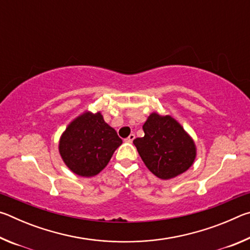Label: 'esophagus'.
Instances as JSON below:
<instances>
[{
  "label": "esophagus",
  "instance_id": "1",
  "mask_svg": "<svg viewBox=\"0 0 250 250\" xmlns=\"http://www.w3.org/2000/svg\"><path fill=\"white\" fill-rule=\"evenodd\" d=\"M134 138H135V135H134L133 133H131V134L129 135V137L125 139V142H128V143H132V141L134 140Z\"/></svg>",
  "mask_w": 250,
  "mask_h": 250
}]
</instances>
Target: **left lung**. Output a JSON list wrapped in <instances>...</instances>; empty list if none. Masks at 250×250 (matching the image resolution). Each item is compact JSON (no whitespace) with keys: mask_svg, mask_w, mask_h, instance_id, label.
<instances>
[{"mask_svg":"<svg viewBox=\"0 0 250 250\" xmlns=\"http://www.w3.org/2000/svg\"><path fill=\"white\" fill-rule=\"evenodd\" d=\"M142 128L145 137L134 139L133 145L155 176L173 179L192 167L196 156L195 143L171 116L151 113Z\"/></svg>","mask_w":250,"mask_h":250,"instance_id":"left-lung-1","label":"left lung"}]
</instances>
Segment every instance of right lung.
Here are the masks:
<instances>
[{"label":"right lung","mask_w":250,"mask_h":250,"mask_svg":"<svg viewBox=\"0 0 250 250\" xmlns=\"http://www.w3.org/2000/svg\"><path fill=\"white\" fill-rule=\"evenodd\" d=\"M122 140L100 112H84L67 126L59 140V153L70 171L83 177L107 167Z\"/></svg>","instance_id":"right-lung-1"}]
</instances>
